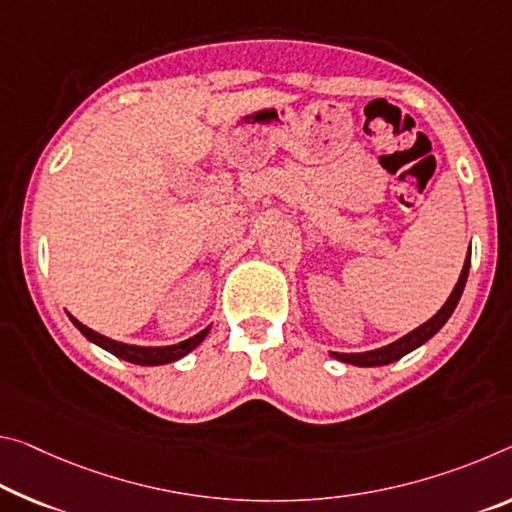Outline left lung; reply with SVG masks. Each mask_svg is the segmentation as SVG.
<instances>
[{
  "label": "left lung",
  "mask_w": 512,
  "mask_h": 512,
  "mask_svg": "<svg viewBox=\"0 0 512 512\" xmlns=\"http://www.w3.org/2000/svg\"><path fill=\"white\" fill-rule=\"evenodd\" d=\"M469 264H472V248H469V253L465 257V264H462V271H460V278L456 282V287H453L451 296L446 298V303L437 310L431 319L426 323H421L419 328L410 330L408 335H403L401 339H396V342L387 344V346H380V348H373V351H364V353H337V351H330V358H335L339 362H346V364H353V367H385V364H392L396 360H401L403 355H408L419 348L421 344H426L428 339L437 332L442 330V326L446 321L451 319L453 310H456L458 300L462 296V289H465V282H467V275H469Z\"/></svg>",
  "instance_id": "left-lung-1"
}]
</instances>
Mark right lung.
I'll return each instance as SVG.
<instances>
[{"instance_id":"obj_1","label":"right lung","mask_w":512,"mask_h":512,"mask_svg":"<svg viewBox=\"0 0 512 512\" xmlns=\"http://www.w3.org/2000/svg\"><path fill=\"white\" fill-rule=\"evenodd\" d=\"M70 321L75 323V328L84 335L88 342H93L95 346L104 348V351H109L111 355H116V358L125 360V362H132V364H141V367H159V364H170V362H177L184 355H189L193 348L202 344V339L209 335V328L200 330L198 335H193L189 339H184L180 344H170V346H136V344H123V342H116V339H109L100 335V332L91 330L84 323L77 321L75 316L68 314Z\"/></svg>"}]
</instances>
